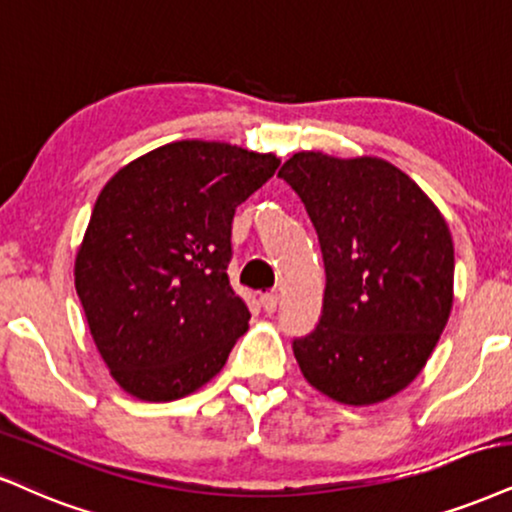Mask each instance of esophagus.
I'll return each instance as SVG.
<instances>
[{
  "label": "esophagus",
  "mask_w": 512,
  "mask_h": 512,
  "mask_svg": "<svg viewBox=\"0 0 512 512\" xmlns=\"http://www.w3.org/2000/svg\"><path fill=\"white\" fill-rule=\"evenodd\" d=\"M277 304H280V296H277L275 292H268V294L261 296V306H263V311H266V313H275Z\"/></svg>",
  "instance_id": "1"
}]
</instances>
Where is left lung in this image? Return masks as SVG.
I'll use <instances>...</instances> for the list:
<instances>
[{
    "instance_id": "1",
    "label": "left lung",
    "mask_w": 512,
    "mask_h": 512,
    "mask_svg": "<svg viewBox=\"0 0 512 512\" xmlns=\"http://www.w3.org/2000/svg\"><path fill=\"white\" fill-rule=\"evenodd\" d=\"M277 178L304 201L325 258L320 323L294 339L301 375L344 406L391 399L449 323V225L418 182L377 156L299 151Z\"/></svg>"
}]
</instances>
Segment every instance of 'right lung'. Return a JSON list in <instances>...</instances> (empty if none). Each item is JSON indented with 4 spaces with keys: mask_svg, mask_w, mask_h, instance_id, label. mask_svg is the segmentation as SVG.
Wrapping results in <instances>:
<instances>
[{
    "mask_svg": "<svg viewBox=\"0 0 512 512\" xmlns=\"http://www.w3.org/2000/svg\"><path fill=\"white\" fill-rule=\"evenodd\" d=\"M280 166L227 142H170L99 192L75 254V289L125 394L175 401L223 370L249 330L227 280L235 208Z\"/></svg>",
    "mask_w": 512,
    "mask_h": 512,
    "instance_id": "obj_1",
    "label": "right lung"
}]
</instances>
